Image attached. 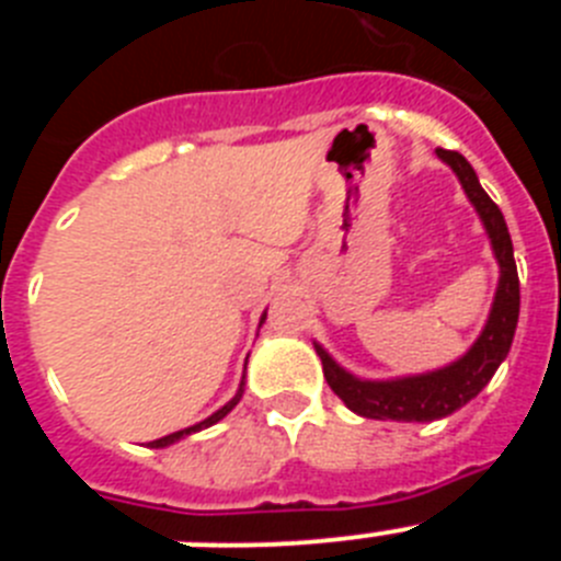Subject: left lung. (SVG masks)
<instances>
[{"label": "left lung", "instance_id": "left-lung-1", "mask_svg": "<svg viewBox=\"0 0 561 561\" xmlns=\"http://www.w3.org/2000/svg\"><path fill=\"white\" fill-rule=\"evenodd\" d=\"M438 157L458 173L460 185L466 196L478 207L480 219H483L485 232L492 238L494 255L500 264V286L494 297L492 314L485 323L483 334L478 336L469 354L463 359L453 362L449 368L433 370L424 376H408V379L396 381H362L345 370L317 345V354L323 359V374L329 388L348 404L354 413L365 419L379 421H435L444 415L455 413L472 401L480 390L489 385L500 362L508 356L512 348L514 331H517L519 317V277L517 264H514V247L508 227H505L500 207L489 199V193L480 187L478 173L458 151L438 148Z\"/></svg>", "mask_w": 561, "mask_h": 561}]
</instances>
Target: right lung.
Segmentation results:
<instances>
[{
	"label": "right lung",
	"mask_w": 561,
	"mask_h": 561,
	"mask_svg": "<svg viewBox=\"0 0 561 561\" xmlns=\"http://www.w3.org/2000/svg\"><path fill=\"white\" fill-rule=\"evenodd\" d=\"M241 388H244V381H241ZM238 399H241V390H238V396L232 401H227L225 408L219 410V413H213L210 419H205L202 421V424H193V427H187V430H180V433H171V435H165V438H157V440H151V447H168V444H173V440H180V438H185V435H191V433H199V430H205V427H210V424H216V421H221L225 419L227 413H230L232 408H236L238 404Z\"/></svg>",
	"instance_id": "1"
}]
</instances>
